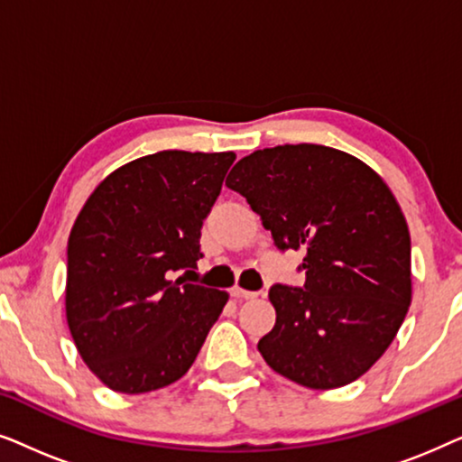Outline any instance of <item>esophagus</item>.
<instances>
[{
	"mask_svg": "<svg viewBox=\"0 0 462 462\" xmlns=\"http://www.w3.org/2000/svg\"><path fill=\"white\" fill-rule=\"evenodd\" d=\"M231 296H233V299L250 300V299H256L258 292H252V290H244V288H239V286H233L231 288Z\"/></svg>",
	"mask_w": 462,
	"mask_h": 462,
	"instance_id": "34e87169",
	"label": "esophagus"
}]
</instances>
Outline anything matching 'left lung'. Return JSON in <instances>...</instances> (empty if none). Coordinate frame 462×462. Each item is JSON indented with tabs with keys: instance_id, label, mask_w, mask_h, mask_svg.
<instances>
[{
	"instance_id": "left-lung-1",
	"label": "left lung",
	"mask_w": 462,
	"mask_h": 462,
	"mask_svg": "<svg viewBox=\"0 0 462 462\" xmlns=\"http://www.w3.org/2000/svg\"><path fill=\"white\" fill-rule=\"evenodd\" d=\"M244 195L280 250L305 252V286L275 283L273 330L258 351L309 389L345 387L393 343L410 300V231L395 195L362 160L324 144H280L239 160Z\"/></svg>"
}]
</instances>
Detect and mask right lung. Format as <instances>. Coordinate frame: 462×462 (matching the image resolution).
<instances>
[{"instance_id": "obj_1", "label": "right lung", "mask_w": 462, "mask_h": 462, "mask_svg": "<svg viewBox=\"0 0 462 462\" xmlns=\"http://www.w3.org/2000/svg\"><path fill=\"white\" fill-rule=\"evenodd\" d=\"M225 153L160 151L113 170L75 218L67 245V324L92 374L149 393L187 374L229 300L172 275L195 269Z\"/></svg>"}]
</instances>
